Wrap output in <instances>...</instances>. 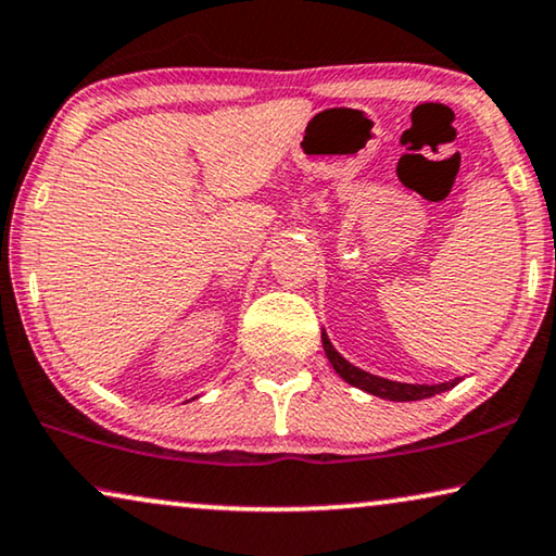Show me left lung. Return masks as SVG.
<instances>
[{
  "mask_svg": "<svg viewBox=\"0 0 556 556\" xmlns=\"http://www.w3.org/2000/svg\"><path fill=\"white\" fill-rule=\"evenodd\" d=\"M324 338V351L328 361H331V366L336 368V374L343 378L345 383L356 386V389L366 391V393H374L378 399H389V401H421V399H429V396H437V393H444L448 389H454V386L462 381V378H454V381H446V383H401V381H389V378H381V376H374L368 371H361L358 366H353L345 361L341 353L333 349L331 338L326 336V331L320 333Z\"/></svg>",
  "mask_w": 556,
  "mask_h": 556,
  "instance_id": "8db88e82",
  "label": "left lung"
}]
</instances>
